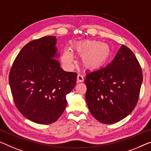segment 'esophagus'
Wrapping results in <instances>:
<instances>
[{
    "mask_svg": "<svg viewBox=\"0 0 151 151\" xmlns=\"http://www.w3.org/2000/svg\"><path fill=\"white\" fill-rule=\"evenodd\" d=\"M84 81V77L81 75H77V83H81Z\"/></svg>",
    "mask_w": 151,
    "mask_h": 151,
    "instance_id": "obj_1",
    "label": "esophagus"
}]
</instances>
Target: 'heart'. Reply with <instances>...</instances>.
I'll return each mask as SVG.
<instances>
[{
	"mask_svg": "<svg viewBox=\"0 0 151 151\" xmlns=\"http://www.w3.org/2000/svg\"><path fill=\"white\" fill-rule=\"evenodd\" d=\"M73 50L81 55V63L86 68L96 69L102 66L111 55V47L107 43L97 40H84L73 46ZM65 66L70 68L73 62V55L68 49H65L62 55Z\"/></svg>",
	"mask_w": 151,
	"mask_h": 151,
	"instance_id": "b5f03b06",
	"label": "heart"
}]
</instances>
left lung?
Masks as SVG:
<instances>
[{"label":"left lung","mask_w":151,"mask_h":151,"mask_svg":"<svg viewBox=\"0 0 151 151\" xmlns=\"http://www.w3.org/2000/svg\"><path fill=\"white\" fill-rule=\"evenodd\" d=\"M142 79L134 53L122 45L110 64L85 76V100L90 112L105 124L122 120L136 107Z\"/></svg>","instance_id":"8db88e82"}]
</instances>
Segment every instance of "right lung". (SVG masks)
Returning a JSON list of instances; mask_svg holds the SVG:
<instances>
[{"mask_svg": "<svg viewBox=\"0 0 151 151\" xmlns=\"http://www.w3.org/2000/svg\"><path fill=\"white\" fill-rule=\"evenodd\" d=\"M56 37L47 36L27 43L18 53L9 76L15 104L29 120L47 125L60 117L66 96L76 85L77 74L60 67Z\"/></svg>", "mask_w": 151, "mask_h": 151, "instance_id": "add662e5", "label": "right lung"}]
</instances>
